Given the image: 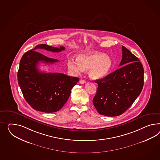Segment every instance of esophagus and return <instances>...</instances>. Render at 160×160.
<instances>
[{
  "label": "esophagus",
  "instance_id": "34e87169",
  "mask_svg": "<svg viewBox=\"0 0 160 160\" xmlns=\"http://www.w3.org/2000/svg\"><path fill=\"white\" fill-rule=\"evenodd\" d=\"M85 82H86V81L84 79H81L79 81V83H81V84H84Z\"/></svg>",
  "mask_w": 160,
  "mask_h": 160
}]
</instances>
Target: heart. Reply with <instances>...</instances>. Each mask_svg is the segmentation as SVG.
Here are the masks:
<instances>
[{"instance_id":"heart-1","label":"heart","mask_w":160,"mask_h":160,"mask_svg":"<svg viewBox=\"0 0 160 160\" xmlns=\"http://www.w3.org/2000/svg\"><path fill=\"white\" fill-rule=\"evenodd\" d=\"M67 65L68 69L75 74L89 70V77L92 79L98 80L104 78L109 72L112 67V62L104 53L92 52L81 54L77 59L69 58Z\"/></svg>"}]
</instances>
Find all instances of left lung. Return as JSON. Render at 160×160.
Returning a JSON list of instances; mask_svg holds the SVG:
<instances>
[{
	"instance_id": "obj_1",
	"label": "left lung",
	"mask_w": 160,
	"mask_h": 160,
	"mask_svg": "<svg viewBox=\"0 0 160 160\" xmlns=\"http://www.w3.org/2000/svg\"><path fill=\"white\" fill-rule=\"evenodd\" d=\"M121 67L104 78L95 81L98 84L93 99L100 114L115 117L131 106L140 94L144 85V69L138 58L122 46Z\"/></svg>"
}]
</instances>
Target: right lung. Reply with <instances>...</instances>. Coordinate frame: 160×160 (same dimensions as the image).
Wrapping results in <instances>:
<instances>
[{
  "mask_svg": "<svg viewBox=\"0 0 160 160\" xmlns=\"http://www.w3.org/2000/svg\"><path fill=\"white\" fill-rule=\"evenodd\" d=\"M38 49L60 52L65 48L41 44L27 52L20 62L17 73L18 85L25 99L34 110L44 112H56L67 102L71 89L79 79L62 73L39 71V62L53 64L58 61L35 51Z\"/></svg>",
  "mask_w": 160,
  "mask_h": 160,
  "instance_id": "1",
  "label": "right lung"
}]
</instances>
